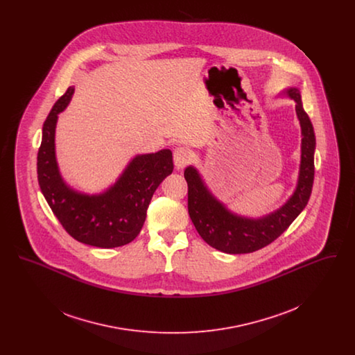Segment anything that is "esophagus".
Here are the masks:
<instances>
[{
	"label": "esophagus",
	"instance_id": "esophagus-1",
	"mask_svg": "<svg viewBox=\"0 0 355 355\" xmlns=\"http://www.w3.org/2000/svg\"><path fill=\"white\" fill-rule=\"evenodd\" d=\"M173 158H174L175 168L177 169H184L186 165L191 161V154L185 146H178L173 152Z\"/></svg>",
	"mask_w": 355,
	"mask_h": 355
}]
</instances>
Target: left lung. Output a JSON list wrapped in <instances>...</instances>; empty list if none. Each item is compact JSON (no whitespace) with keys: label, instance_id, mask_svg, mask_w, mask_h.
Masks as SVG:
<instances>
[{"label":"left lung","instance_id":"obj_1","mask_svg":"<svg viewBox=\"0 0 355 355\" xmlns=\"http://www.w3.org/2000/svg\"><path fill=\"white\" fill-rule=\"evenodd\" d=\"M286 94L297 103L295 110L302 129V154L297 189L281 209L258 220L236 216L213 197L193 166L186 168L184 173L191 222L207 245L223 253H253L270 245L300 216L311 196L315 135L313 123L304 112L300 90L290 87Z\"/></svg>","mask_w":355,"mask_h":355}]
</instances>
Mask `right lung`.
I'll list each match as a JSON object with an SVG mask.
<instances>
[{
	"mask_svg": "<svg viewBox=\"0 0 355 355\" xmlns=\"http://www.w3.org/2000/svg\"><path fill=\"white\" fill-rule=\"evenodd\" d=\"M73 92L68 87L44 122L37 154L38 184L51 211L74 239L102 249L128 245L144 226L155 189L171 174L173 155L169 149L137 155L119 181L100 196L74 191L61 178L54 152L58 113L67 107Z\"/></svg>",
	"mask_w": 355,
	"mask_h": 355,
	"instance_id": "obj_1",
	"label": "right lung"
}]
</instances>
